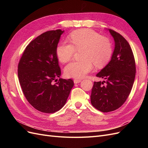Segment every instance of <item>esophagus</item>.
Here are the masks:
<instances>
[{
    "label": "esophagus",
    "instance_id": "esophagus-1",
    "mask_svg": "<svg viewBox=\"0 0 148 148\" xmlns=\"http://www.w3.org/2000/svg\"><path fill=\"white\" fill-rule=\"evenodd\" d=\"M81 81L82 80L81 79H75L74 80H73V82H74V83H75V84H77V83H79V82H81Z\"/></svg>",
    "mask_w": 148,
    "mask_h": 148
}]
</instances>
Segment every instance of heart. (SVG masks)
Here are the masks:
<instances>
[{
	"instance_id": "heart-1",
	"label": "heart",
	"mask_w": 148,
	"mask_h": 148,
	"mask_svg": "<svg viewBox=\"0 0 148 148\" xmlns=\"http://www.w3.org/2000/svg\"><path fill=\"white\" fill-rule=\"evenodd\" d=\"M71 43L63 42L59 44L56 49L58 60L66 63L77 51L82 52V61H74L67 65L65 73L69 77L82 78L94 68L93 64L98 68L106 66L112 56V46L110 40L90 29L75 31L70 34Z\"/></svg>"
}]
</instances>
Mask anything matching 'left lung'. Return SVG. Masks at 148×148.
Here are the masks:
<instances>
[{
	"instance_id": "obj_1",
	"label": "left lung",
	"mask_w": 148,
	"mask_h": 148,
	"mask_svg": "<svg viewBox=\"0 0 148 148\" xmlns=\"http://www.w3.org/2000/svg\"><path fill=\"white\" fill-rule=\"evenodd\" d=\"M115 41L111 60L97 77L105 81L94 82L91 102L102 112L119 109L126 101L132 89L136 74L135 60L129 43L122 35L109 29Z\"/></svg>"
}]
</instances>
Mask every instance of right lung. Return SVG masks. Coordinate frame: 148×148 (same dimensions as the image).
I'll list each match as a JSON object with an SVG mask.
<instances>
[{"instance_id":"obj_1","label":"right lung","mask_w":148,"mask_h":148,"mask_svg":"<svg viewBox=\"0 0 148 148\" xmlns=\"http://www.w3.org/2000/svg\"><path fill=\"white\" fill-rule=\"evenodd\" d=\"M64 32L48 31L31 41L18 65V77L26 99L41 112L54 113L62 109L74 85L71 79H57L61 70L56 49Z\"/></svg>"}]
</instances>
